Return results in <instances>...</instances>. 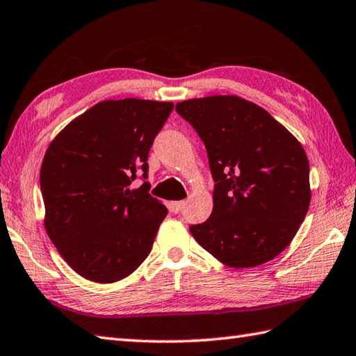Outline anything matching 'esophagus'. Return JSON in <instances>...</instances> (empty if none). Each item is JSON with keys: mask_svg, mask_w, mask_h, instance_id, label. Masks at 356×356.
I'll list each match as a JSON object with an SVG mask.
<instances>
[{"mask_svg": "<svg viewBox=\"0 0 356 356\" xmlns=\"http://www.w3.org/2000/svg\"><path fill=\"white\" fill-rule=\"evenodd\" d=\"M184 200H179V202H171V210H172V213H176V214H179L180 211H182V208H184Z\"/></svg>", "mask_w": 356, "mask_h": 356, "instance_id": "1", "label": "esophagus"}]
</instances>
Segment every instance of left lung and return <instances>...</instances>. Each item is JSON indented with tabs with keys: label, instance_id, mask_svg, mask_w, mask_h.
<instances>
[{
	"label": "left lung",
	"instance_id": "1",
	"mask_svg": "<svg viewBox=\"0 0 356 356\" xmlns=\"http://www.w3.org/2000/svg\"><path fill=\"white\" fill-rule=\"evenodd\" d=\"M205 143L213 211L191 225L216 259L250 268L273 259L295 238L310 205V166L296 138L266 109L236 95L176 104Z\"/></svg>",
	"mask_w": 356,
	"mask_h": 356
}]
</instances>
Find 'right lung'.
<instances>
[{
	"instance_id": "right-lung-1",
	"label": "right lung",
	"mask_w": 356,
	"mask_h": 356,
	"mask_svg": "<svg viewBox=\"0 0 356 356\" xmlns=\"http://www.w3.org/2000/svg\"><path fill=\"white\" fill-rule=\"evenodd\" d=\"M174 104L140 99L104 100L54 138L40 185L47 236L69 266L89 281L111 284L146 259L168 210L152 197L148 154Z\"/></svg>"
}]
</instances>
